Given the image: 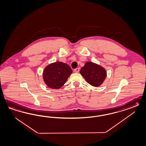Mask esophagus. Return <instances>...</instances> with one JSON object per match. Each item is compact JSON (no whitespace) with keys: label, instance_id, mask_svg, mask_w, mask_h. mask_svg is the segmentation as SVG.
<instances>
[{"label":"esophagus","instance_id":"obj_1","mask_svg":"<svg viewBox=\"0 0 146 146\" xmlns=\"http://www.w3.org/2000/svg\"><path fill=\"white\" fill-rule=\"evenodd\" d=\"M80 71V68H76L75 69H74V72L76 73H78Z\"/></svg>","mask_w":146,"mask_h":146}]
</instances>
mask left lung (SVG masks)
<instances>
[{"mask_svg":"<svg viewBox=\"0 0 146 146\" xmlns=\"http://www.w3.org/2000/svg\"><path fill=\"white\" fill-rule=\"evenodd\" d=\"M80 74L89 84L98 87L103 83L107 72L103 66L92 62H86L80 70Z\"/></svg>","mask_w":146,"mask_h":146,"instance_id":"obj_1","label":"left lung"}]
</instances>
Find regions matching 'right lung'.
I'll use <instances>...</instances> for the list:
<instances>
[{"instance_id":"add662e5","label":"right lung","mask_w":146,"mask_h":146,"mask_svg":"<svg viewBox=\"0 0 146 146\" xmlns=\"http://www.w3.org/2000/svg\"><path fill=\"white\" fill-rule=\"evenodd\" d=\"M72 72L69 65L62 62H56L45 67L43 71V79L49 88L58 89L66 83Z\"/></svg>"}]
</instances>
